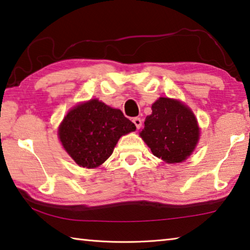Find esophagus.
<instances>
[{
	"mask_svg": "<svg viewBox=\"0 0 250 250\" xmlns=\"http://www.w3.org/2000/svg\"><path fill=\"white\" fill-rule=\"evenodd\" d=\"M133 123L135 124V126H136V128L139 129L142 127V120L139 117H135L133 120Z\"/></svg>",
	"mask_w": 250,
	"mask_h": 250,
	"instance_id": "obj_1",
	"label": "esophagus"
}]
</instances>
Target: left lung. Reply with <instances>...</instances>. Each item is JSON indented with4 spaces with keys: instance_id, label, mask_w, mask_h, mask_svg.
Listing matches in <instances>:
<instances>
[{
    "instance_id": "left-lung-1",
    "label": "left lung",
    "mask_w": 250,
    "mask_h": 250,
    "mask_svg": "<svg viewBox=\"0 0 250 250\" xmlns=\"http://www.w3.org/2000/svg\"><path fill=\"white\" fill-rule=\"evenodd\" d=\"M141 136L152 154L168 164L186 160L199 141L194 114L177 100L160 98L152 104Z\"/></svg>"
}]
</instances>
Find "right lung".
Returning a JSON list of instances; mask_svg holds the SVG:
<instances>
[{
    "instance_id": "right-lung-1",
    "label": "right lung",
    "mask_w": 250,
    "mask_h": 250,
    "mask_svg": "<svg viewBox=\"0 0 250 250\" xmlns=\"http://www.w3.org/2000/svg\"><path fill=\"white\" fill-rule=\"evenodd\" d=\"M136 129L121 109L99 100L78 105L63 118L59 138L71 158L83 168H96L112 155L121 136Z\"/></svg>"
}]
</instances>
